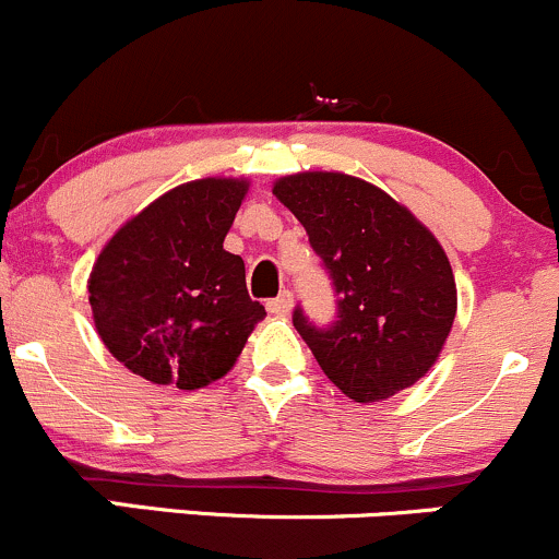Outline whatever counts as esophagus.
Instances as JSON below:
<instances>
[{"label": "esophagus", "instance_id": "obj_1", "mask_svg": "<svg viewBox=\"0 0 559 559\" xmlns=\"http://www.w3.org/2000/svg\"><path fill=\"white\" fill-rule=\"evenodd\" d=\"M292 302H295V297H292V292H281L278 297H273L267 302V310L275 316H286L292 310Z\"/></svg>", "mask_w": 559, "mask_h": 559}]
</instances>
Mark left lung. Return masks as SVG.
<instances>
[{
    "mask_svg": "<svg viewBox=\"0 0 559 559\" xmlns=\"http://www.w3.org/2000/svg\"><path fill=\"white\" fill-rule=\"evenodd\" d=\"M275 198L302 222L337 295V321H292L354 402H383L433 367L452 321L455 278L439 240L388 192L348 174L284 176Z\"/></svg>",
    "mask_w": 559,
    "mask_h": 559,
    "instance_id": "8db88e82",
    "label": "left lung"
}]
</instances>
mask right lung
<instances>
[{"mask_svg": "<svg viewBox=\"0 0 559 559\" xmlns=\"http://www.w3.org/2000/svg\"><path fill=\"white\" fill-rule=\"evenodd\" d=\"M243 179L174 187L120 227L93 264V321L133 374L195 391L233 369L264 308L246 267L225 251Z\"/></svg>", "mask_w": 559, "mask_h": 559, "instance_id": "1", "label": "right lung"}]
</instances>
